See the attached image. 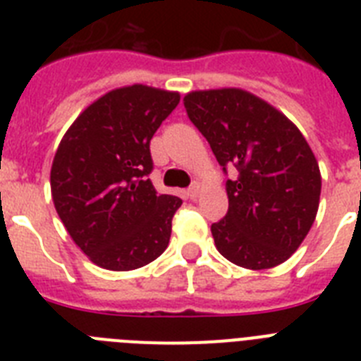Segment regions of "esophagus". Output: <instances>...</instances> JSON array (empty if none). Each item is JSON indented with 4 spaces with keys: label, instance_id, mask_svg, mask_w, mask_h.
<instances>
[{
    "label": "esophagus",
    "instance_id": "1",
    "mask_svg": "<svg viewBox=\"0 0 361 361\" xmlns=\"http://www.w3.org/2000/svg\"><path fill=\"white\" fill-rule=\"evenodd\" d=\"M199 193H200V184L199 183H193L190 188H188V191H186V195L190 197L191 200L197 199V197H199Z\"/></svg>",
    "mask_w": 361,
    "mask_h": 361
}]
</instances>
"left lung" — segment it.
<instances>
[{
    "label": "left lung",
    "mask_w": 361,
    "mask_h": 361,
    "mask_svg": "<svg viewBox=\"0 0 361 361\" xmlns=\"http://www.w3.org/2000/svg\"><path fill=\"white\" fill-rule=\"evenodd\" d=\"M188 117L224 173L229 208L212 224L219 253L245 269L286 262L311 229L322 177L314 153L288 117L240 88L191 92Z\"/></svg>",
    "instance_id": "obj_1"
}]
</instances>
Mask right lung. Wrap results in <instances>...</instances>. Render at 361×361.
I'll return each mask as SVG.
<instances>
[{
  "instance_id": "right-lung-1",
  "label": "right lung",
  "mask_w": 361,
  "mask_h": 361,
  "mask_svg": "<svg viewBox=\"0 0 361 361\" xmlns=\"http://www.w3.org/2000/svg\"><path fill=\"white\" fill-rule=\"evenodd\" d=\"M178 101L177 92L152 86L117 88L86 108L59 142L54 206L79 250L103 269H137L168 247L183 200L153 188L149 141Z\"/></svg>"
}]
</instances>
